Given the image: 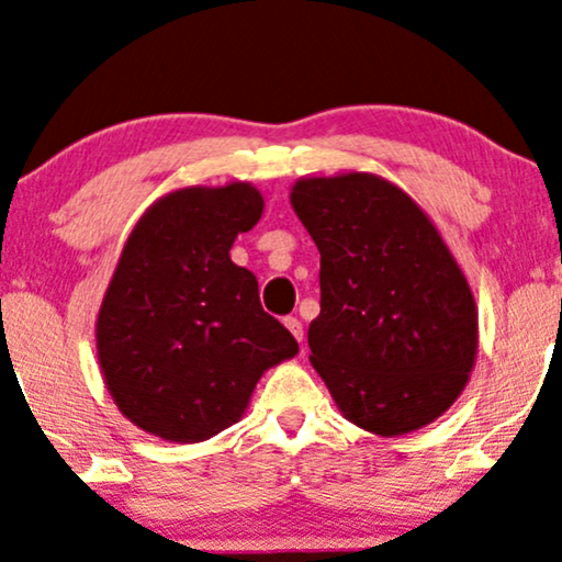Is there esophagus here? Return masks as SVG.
I'll return each mask as SVG.
<instances>
[{
  "label": "esophagus",
  "mask_w": 562,
  "mask_h": 562,
  "mask_svg": "<svg viewBox=\"0 0 562 562\" xmlns=\"http://www.w3.org/2000/svg\"><path fill=\"white\" fill-rule=\"evenodd\" d=\"M285 326H288V331L293 334V337L297 339V342H303V324L297 322L295 316H288V318H285Z\"/></svg>",
  "instance_id": "1"
}]
</instances>
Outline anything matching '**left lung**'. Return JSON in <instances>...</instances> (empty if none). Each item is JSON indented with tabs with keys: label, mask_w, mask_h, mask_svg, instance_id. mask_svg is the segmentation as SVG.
<instances>
[{
	"label": "left lung",
	"mask_w": 562,
	"mask_h": 562,
	"mask_svg": "<svg viewBox=\"0 0 562 562\" xmlns=\"http://www.w3.org/2000/svg\"><path fill=\"white\" fill-rule=\"evenodd\" d=\"M290 204L322 254L311 366L345 420L407 436L438 420L477 360V303L432 220L363 170L303 176Z\"/></svg>",
	"instance_id": "8db88e82"
}]
</instances>
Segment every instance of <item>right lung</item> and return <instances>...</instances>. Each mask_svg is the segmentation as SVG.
<instances>
[{"label": "right lung", "mask_w": 562, "mask_h": 562, "mask_svg": "<svg viewBox=\"0 0 562 562\" xmlns=\"http://www.w3.org/2000/svg\"><path fill=\"white\" fill-rule=\"evenodd\" d=\"M265 212L248 181L168 191L122 248L95 318L113 404L139 430L202 443L244 417L265 371L297 342L259 303V282L231 248Z\"/></svg>", "instance_id": "add662e5"}]
</instances>
